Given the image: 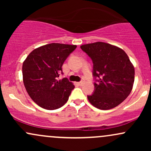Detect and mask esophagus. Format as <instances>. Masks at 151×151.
I'll use <instances>...</instances> for the list:
<instances>
[{"instance_id": "34e87169", "label": "esophagus", "mask_w": 151, "mask_h": 151, "mask_svg": "<svg viewBox=\"0 0 151 151\" xmlns=\"http://www.w3.org/2000/svg\"><path fill=\"white\" fill-rule=\"evenodd\" d=\"M84 84V79H82V80L79 81V82H78V84H79V85H80V86H81V85H82V84Z\"/></svg>"}]
</instances>
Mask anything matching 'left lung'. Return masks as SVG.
I'll return each instance as SVG.
<instances>
[{
	"mask_svg": "<svg viewBox=\"0 0 151 151\" xmlns=\"http://www.w3.org/2000/svg\"><path fill=\"white\" fill-rule=\"evenodd\" d=\"M80 47L93 62L96 82L93 93L87 96L89 102L101 110L117 106L128 97L134 82V67L127 54L118 47L102 42Z\"/></svg>",
	"mask_w": 151,
	"mask_h": 151,
	"instance_id": "1",
	"label": "left lung"
}]
</instances>
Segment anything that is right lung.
Instances as JSON below:
<instances>
[{
	"label": "right lung",
	"mask_w": 151,
	"mask_h": 151,
	"mask_svg": "<svg viewBox=\"0 0 151 151\" xmlns=\"http://www.w3.org/2000/svg\"><path fill=\"white\" fill-rule=\"evenodd\" d=\"M77 46L51 43L36 48L22 64L23 83L38 106L47 110L62 107L74 86L67 78L59 80L62 65Z\"/></svg>",
	"instance_id": "obj_1"
}]
</instances>
